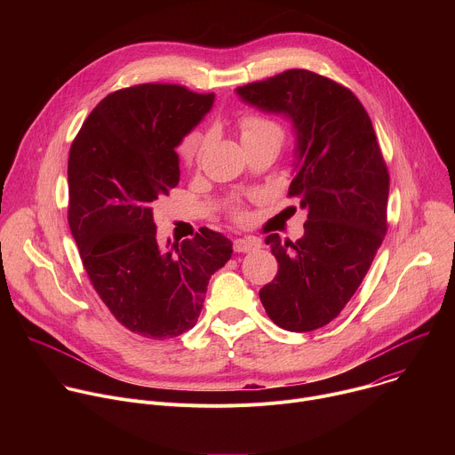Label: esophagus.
Returning a JSON list of instances; mask_svg holds the SVG:
<instances>
[{
    "label": "esophagus",
    "instance_id": "obj_1",
    "mask_svg": "<svg viewBox=\"0 0 455 455\" xmlns=\"http://www.w3.org/2000/svg\"><path fill=\"white\" fill-rule=\"evenodd\" d=\"M257 248H261V241H259L257 237H237V239H234V251H237V253L251 251V250H257Z\"/></svg>",
    "mask_w": 455,
    "mask_h": 455
}]
</instances>
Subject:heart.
<instances>
[{
    "mask_svg": "<svg viewBox=\"0 0 455 455\" xmlns=\"http://www.w3.org/2000/svg\"><path fill=\"white\" fill-rule=\"evenodd\" d=\"M237 127H239V133H241V140L243 144L248 148L257 146V144H263V142H270L275 140L279 144H283L284 140V127L263 115V113H257V111H243L237 116ZM211 142V135L207 132H202V129H194L190 132L181 146H180V156L183 160L185 165H198L207 146ZM234 218H243V212L239 209H232Z\"/></svg>",
    "mask_w": 455,
    "mask_h": 455,
    "instance_id": "heart-1",
    "label": "heart"
}]
</instances>
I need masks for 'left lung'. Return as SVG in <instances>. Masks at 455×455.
I'll use <instances>...</instances> for the list:
<instances>
[{"instance_id": "left-lung-1", "label": "left lung", "mask_w": 455, "mask_h": 455, "mask_svg": "<svg viewBox=\"0 0 455 455\" xmlns=\"http://www.w3.org/2000/svg\"><path fill=\"white\" fill-rule=\"evenodd\" d=\"M243 100L286 113L297 129V172L288 196L307 211L297 241L270 234L279 270L259 291L288 331L330 323L367 275L387 232L388 171L356 95L309 70H286L237 88Z\"/></svg>"}]
</instances>
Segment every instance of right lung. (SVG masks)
Here are the masks:
<instances>
[{
    "instance_id": "right-lung-1",
    "label": "right lung",
    "mask_w": 455,
    "mask_h": 455,
    "mask_svg": "<svg viewBox=\"0 0 455 455\" xmlns=\"http://www.w3.org/2000/svg\"><path fill=\"white\" fill-rule=\"evenodd\" d=\"M214 93L148 83L104 97L68 158V225L88 279L132 333L174 339L196 323L209 279L232 257L207 227L160 246L153 211L180 181L176 146L212 108Z\"/></svg>"
}]
</instances>
